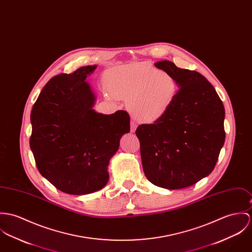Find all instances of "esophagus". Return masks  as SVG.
Returning a JSON list of instances; mask_svg holds the SVG:
<instances>
[{
  "instance_id": "obj_1",
  "label": "esophagus",
  "mask_w": 252,
  "mask_h": 252,
  "mask_svg": "<svg viewBox=\"0 0 252 252\" xmlns=\"http://www.w3.org/2000/svg\"><path fill=\"white\" fill-rule=\"evenodd\" d=\"M130 128H131V132H135L136 131V129H137V124L134 122V121H131V123H130Z\"/></svg>"
}]
</instances>
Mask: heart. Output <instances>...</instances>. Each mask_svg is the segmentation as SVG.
Returning <instances> with one entry per match:
<instances>
[{
  "mask_svg": "<svg viewBox=\"0 0 252 252\" xmlns=\"http://www.w3.org/2000/svg\"><path fill=\"white\" fill-rule=\"evenodd\" d=\"M105 86L109 98L125 99L130 114L144 123H153L166 115L179 92L172 74L147 62L110 69Z\"/></svg>",
  "mask_w": 252,
  "mask_h": 252,
  "instance_id": "1",
  "label": "heart"
}]
</instances>
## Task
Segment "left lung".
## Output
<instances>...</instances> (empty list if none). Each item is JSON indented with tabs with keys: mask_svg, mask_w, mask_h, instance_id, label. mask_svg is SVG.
Wrapping results in <instances>:
<instances>
[{
	"mask_svg": "<svg viewBox=\"0 0 252 252\" xmlns=\"http://www.w3.org/2000/svg\"><path fill=\"white\" fill-rule=\"evenodd\" d=\"M172 74L179 92L160 120L136 130L146 178L167 189L189 187L214 169L224 144L223 104L200 73L177 67L169 61L155 63Z\"/></svg>",
	"mask_w": 252,
	"mask_h": 252,
	"instance_id": "left-lung-1",
	"label": "left lung"
}]
</instances>
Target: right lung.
<instances>
[{
  "label": "right lung",
  "mask_w": 252,
  "mask_h": 252,
  "mask_svg": "<svg viewBox=\"0 0 252 252\" xmlns=\"http://www.w3.org/2000/svg\"><path fill=\"white\" fill-rule=\"evenodd\" d=\"M97 65L52 78L32 113L30 146L40 174L58 189L88 194L109 181L108 165L130 131L125 111L95 112L96 97L86 79Z\"/></svg>",
  "instance_id": "add662e5"
}]
</instances>
